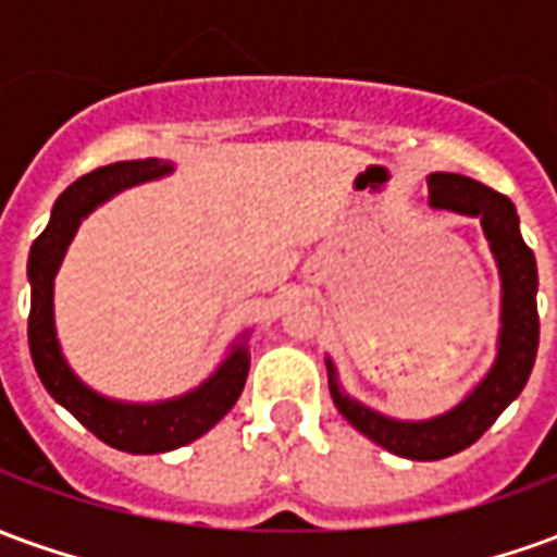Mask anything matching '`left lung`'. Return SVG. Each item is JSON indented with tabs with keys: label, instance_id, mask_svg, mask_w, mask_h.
Here are the masks:
<instances>
[{
	"label": "left lung",
	"instance_id": "obj_1",
	"mask_svg": "<svg viewBox=\"0 0 557 557\" xmlns=\"http://www.w3.org/2000/svg\"><path fill=\"white\" fill-rule=\"evenodd\" d=\"M430 208L454 211L462 218H478L483 235L490 242L492 259L502 277V327L495 343V361L490 373L468 391L454 409L426 420H399L363 406L361 399L346 394L339 385L337 367L325 358L331 399L351 426L363 432L370 442L406 459H444L466 450L490 430L522 387H525L540 343L537 319V262L531 247L522 242L519 214L507 196L495 194L486 184L456 175V172H432Z\"/></svg>",
	"mask_w": 557,
	"mask_h": 557
}]
</instances>
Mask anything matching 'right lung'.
Masks as SVG:
<instances>
[{
  "instance_id": "right-lung-1",
  "label": "right lung",
  "mask_w": 557,
  "mask_h": 557,
  "mask_svg": "<svg viewBox=\"0 0 557 557\" xmlns=\"http://www.w3.org/2000/svg\"><path fill=\"white\" fill-rule=\"evenodd\" d=\"M172 172V160H119L110 166L83 175L55 199L53 214L47 230L35 238L29 250V351L38 379L47 394L65 406L74 418L95 432L103 444L125 454H166L175 447L196 442L206 435L226 411L238 403L250 373V331H244L218 363V370L208 375L202 385L187 391L182 397L158 399V403H125L98 394L79 379L65 351L55 337L53 286L59 265L67 253V244L74 242L79 223L107 199L122 194L127 187L143 182H154Z\"/></svg>"
}]
</instances>
